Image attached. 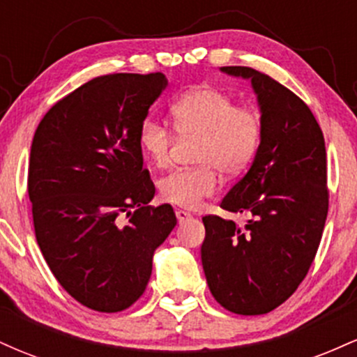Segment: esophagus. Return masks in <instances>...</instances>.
<instances>
[{
  "mask_svg": "<svg viewBox=\"0 0 357 357\" xmlns=\"http://www.w3.org/2000/svg\"><path fill=\"white\" fill-rule=\"evenodd\" d=\"M191 216H192V215H191L190 211H184V210H178V211H176V218H178L179 223H184V221L190 220Z\"/></svg>",
  "mask_w": 357,
  "mask_h": 357,
  "instance_id": "1",
  "label": "esophagus"
}]
</instances>
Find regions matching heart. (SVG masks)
Here are the masks:
<instances>
[{
    "instance_id": "1",
    "label": "heart",
    "mask_w": 357,
    "mask_h": 357,
    "mask_svg": "<svg viewBox=\"0 0 357 357\" xmlns=\"http://www.w3.org/2000/svg\"><path fill=\"white\" fill-rule=\"evenodd\" d=\"M169 119L179 137H198L195 159L199 166L167 174L161 181V195L195 210L218 190L216 171L231 178L252 162L260 146L261 117L248 105H235L223 90L199 87L173 102ZM173 130L153 119L141 126L139 146L155 167L169 165Z\"/></svg>"
}]
</instances>
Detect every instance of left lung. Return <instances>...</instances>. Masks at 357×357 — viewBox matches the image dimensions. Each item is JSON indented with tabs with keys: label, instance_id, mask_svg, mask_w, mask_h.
<instances>
[{
	"label": "left lung",
	"instance_id": "8db88e82",
	"mask_svg": "<svg viewBox=\"0 0 357 357\" xmlns=\"http://www.w3.org/2000/svg\"><path fill=\"white\" fill-rule=\"evenodd\" d=\"M221 72L252 82L261 139L248 173L220 203L247 223L203 216L202 261L221 307L260 315L296 292L317 253L329 210L326 144L314 114L292 90L250 67Z\"/></svg>",
	"mask_w": 357,
	"mask_h": 357
}]
</instances>
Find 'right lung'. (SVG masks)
Listing matches in <instances>:
<instances>
[{"label":"right lung","mask_w":357,"mask_h":357,"mask_svg":"<svg viewBox=\"0 0 357 357\" xmlns=\"http://www.w3.org/2000/svg\"><path fill=\"white\" fill-rule=\"evenodd\" d=\"M165 73L92 79L45 114L31 142L28 196L35 235L59 284L82 305L121 312L144 294L154 250L176 227L149 206L139 130Z\"/></svg>","instance_id":"right-lung-1"}]
</instances>
